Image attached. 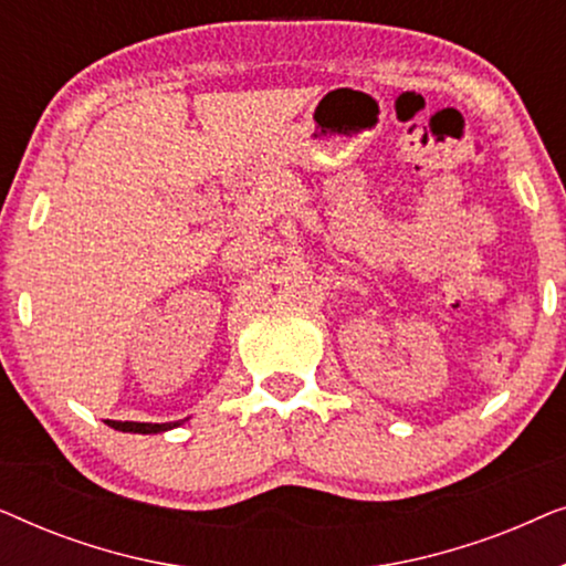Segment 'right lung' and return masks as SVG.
Segmentation results:
<instances>
[{"instance_id": "right-lung-1", "label": "right lung", "mask_w": 566, "mask_h": 566, "mask_svg": "<svg viewBox=\"0 0 566 566\" xmlns=\"http://www.w3.org/2000/svg\"><path fill=\"white\" fill-rule=\"evenodd\" d=\"M111 424L113 430H120V432H138V436H157V432H167L172 428H180V422H118V420H105Z\"/></svg>"}]
</instances>
